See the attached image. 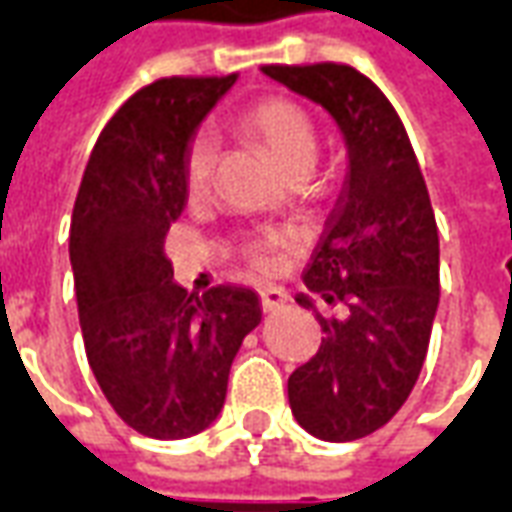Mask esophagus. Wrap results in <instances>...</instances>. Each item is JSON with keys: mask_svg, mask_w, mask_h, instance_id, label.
Returning <instances> with one entry per match:
<instances>
[{"mask_svg": "<svg viewBox=\"0 0 512 512\" xmlns=\"http://www.w3.org/2000/svg\"><path fill=\"white\" fill-rule=\"evenodd\" d=\"M286 292L284 289H278V286H264L262 292H259V303H262L264 311H278V308L286 306Z\"/></svg>", "mask_w": 512, "mask_h": 512, "instance_id": "34e87169", "label": "esophagus"}]
</instances>
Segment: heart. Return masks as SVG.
Segmentation results:
<instances>
[{"mask_svg": "<svg viewBox=\"0 0 512 512\" xmlns=\"http://www.w3.org/2000/svg\"><path fill=\"white\" fill-rule=\"evenodd\" d=\"M242 129L256 137L267 154L273 157L278 168L289 173L297 170H311L317 159V129L308 112L289 99H264L253 104L245 115L239 118ZM217 140L215 134L201 132L192 134L184 151V187L190 195H204L209 190V181L215 173ZM295 242V234L286 228H264L259 234L245 239L242 253L256 270H270L275 259V250L289 248Z\"/></svg>", "mask_w": 512, "mask_h": 512, "instance_id": "obj_1", "label": "heart"}]
</instances>
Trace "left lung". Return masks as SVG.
<instances>
[{"mask_svg":"<svg viewBox=\"0 0 512 512\" xmlns=\"http://www.w3.org/2000/svg\"><path fill=\"white\" fill-rule=\"evenodd\" d=\"M339 123L350 173L303 281L325 303L322 344L289 375V405L311 436L355 441L389 422L416 386L438 308V228L400 115L350 65H264Z\"/></svg>","mask_w":512,"mask_h":512,"instance_id":"obj_1","label":"left lung"}]
</instances>
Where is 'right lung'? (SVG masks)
<instances>
[{
  "mask_svg": "<svg viewBox=\"0 0 512 512\" xmlns=\"http://www.w3.org/2000/svg\"><path fill=\"white\" fill-rule=\"evenodd\" d=\"M237 76L140 88L99 134L71 215V267L90 369L123 422L190 438L223 411L228 372L262 306L245 286L181 289L165 237L187 204L184 151Z\"/></svg>",
  "mask_w": 512,
  "mask_h": 512,
  "instance_id": "1",
  "label": "right lung"
}]
</instances>
